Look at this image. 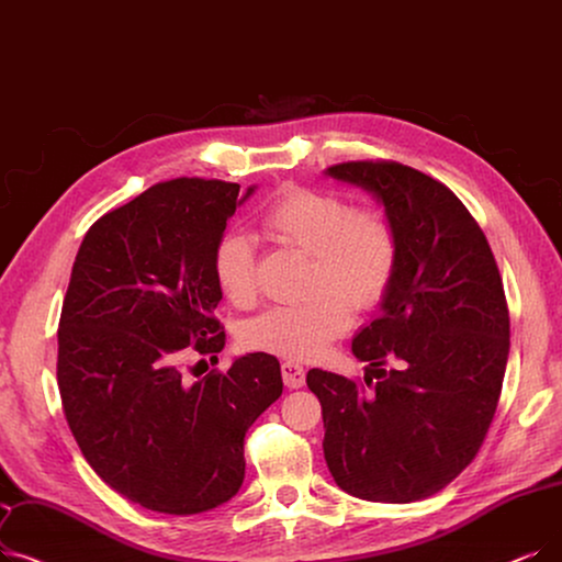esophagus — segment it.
<instances>
[{"instance_id": "34e87169", "label": "esophagus", "mask_w": 562, "mask_h": 562, "mask_svg": "<svg viewBox=\"0 0 562 562\" xmlns=\"http://www.w3.org/2000/svg\"><path fill=\"white\" fill-rule=\"evenodd\" d=\"M282 381L286 387H303L305 385V370L299 362H282Z\"/></svg>"}]
</instances>
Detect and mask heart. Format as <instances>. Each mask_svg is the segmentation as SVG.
<instances>
[{"label": "heart", "instance_id": "1", "mask_svg": "<svg viewBox=\"0 0 562 562\" xmlns=\"http://www.w3.org/2000/svg\"><path fill=\"white\" fill-rule=\"evenodd\" d=\"M261 232L284 248L310 255L307 301L257 314L240 330L243 347L289 360H312L351 324V307L379 303L395 276L397 238L385 215L351 209L339 194L289 188L261 215ZM213 276L234 305L257 291L255 243L227 232L215 243Z\"/></svg>", "mask_w": 562, "mask_h": 562}]
</instances>
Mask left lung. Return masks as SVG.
I'll return each instance as SVG.
<instances>
[{"label":"left lung","mask_w":562,"mask_h":562,"mask_svg":"<svg viewBox=\"0 0 562 562\" xmlns=\"http://www.w3.org/2000/svg\"><path fill=\"white\" fill-rule=\"evenodd\" d=\"M324 175L370 192L397 238L379 316L351 341L368 372L387 359L396 370L376 371L372 393L307 372L322 402L324 457L356 498L423 501L469 467L494 420L509 353L503 280L482 229L443 183L372 160Z\"/></svg>","instance_id":"left-lung-1"}]
</instances>
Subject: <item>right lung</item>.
<instances>
[{
	"instance_id": "right-lung-1",
	"label": "right lung",
	"mask_w": 562,
	"mask_h": 562,
	"mask_svg": "<svg viewBox=\"0 0 562 562\" xmlns=\"http://www.w3.org/2000/svg\"><path fill=\"white\" fill-rule=\"evenodd\" d=\"M255 188L151 186L99 217L72 263L57 333L66 420L89 467L146 509L200 515L236 496L246 431L282 395L261 351L194 383L179 370L188 351L225 349L213 250Z\"/></svg>"
}]
</instances>
